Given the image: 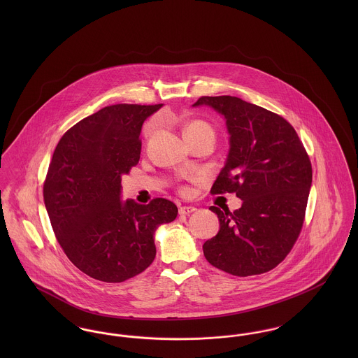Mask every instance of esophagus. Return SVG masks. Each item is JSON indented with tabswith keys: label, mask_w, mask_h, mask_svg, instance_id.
Returning <instances> with one entry per match:
<instances>
[{
	"label": "esophagus",
	"mask_w": 358,
	"mask_h": 358,
	"mask_svg": "<svg viewBox=\"0 0 358 358\" xmlns=\"http://www.w3.org/2000/svg\"><path fill=\"white\" fill-rule=\"evenodd\" d=\"M194 210H196L194 206H181V208L178 209L180 215H190V213H193Z\"/></svg>",
	"instance_id": "34e87169"
}]
</instances>
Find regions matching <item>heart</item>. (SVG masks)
<instances>
[{"label":"heart","mask_w":358,"mask_h":358,"mask_svg":"<svg viewBox=\"0 0 358 358\" xmlns=\"http://www.w3.org/2000/svg\"><path fill=\"white\" fill-rule=\"evenodd\" d=\"M200 127H208V129H210V126H209L208 123L203 122V120H194V122H192V123L187 124V127L185 129V133L190 131V130H194V129H200Z\"/></svg>","instance_id":"b5f03b06"}]
</instances>
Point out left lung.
I'll list each match as a JSON object with an SVG mask.
<instances>
[{"label":"left lung","mask_w":358,"mask_h":358,"mask_svg":"<svg viewBox=\"0 0 358 358\" xmlns=\"http://www.w3.org/2000/svg\"><path fill=\"white\" fill-rule=\"evenodd\" d=\"M225 118L229 153L212 194L236 193L235 212L217 206L220 231L203 245L206 260L236 276L267 273L289 255L301 234L313 180L311 162L287 120L236 96H201Z\"/></svg>","instance_id":"1"}]
</instances>
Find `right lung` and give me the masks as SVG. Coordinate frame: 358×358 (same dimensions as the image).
<instances>
[{
  "label": "right lung",
  "instance_id": "add662e5",
  "mask_svg": "<svg viewBox=\"0 0 358 358\" xmlns=\"http://www.w3.org/2000/svg\"><path fill=\"white\" fill-rule=\"evenodd\" d=\"M162 104H113L59 141L44 181V203L59 244L88 276L124 282L155 257L154 232L177 217L166 199L120 200L122 176L139 161L141 129Z\"/></svg>",
  "mask_w": 358,
  "mask_h": 358
}]
</instances>
